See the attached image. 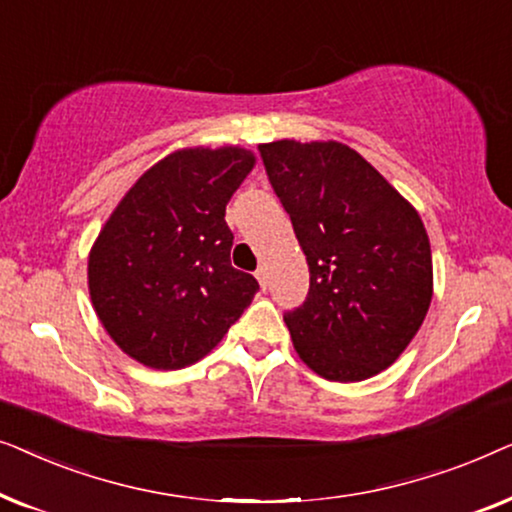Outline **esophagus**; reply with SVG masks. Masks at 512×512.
I'll return each mask as SVG.
<instances>
[{"label": "esophagus", "instance_id": "1", "mask_svg": "<svg viewBox=\"0 0 512 512\" xmlns=\"http://www.w3.org/2000/svg\"><path fill=\"white\" fill-rule=\"evenodd\" d=\"M256 279H258V284H261L263 291L268 289V284H270L268 279H270V277H268V268H265V265H261V268L256 270Z\"/></svg>", "mask_w": 512, "mask_h": 512}]
</instances>
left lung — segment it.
<instances>
[{"label": "left lung", "mask_w": 512, "mask_h": 512, "mask_svg": "<svg viewBox=\"0 0 512 512\" xmlns=\"http://www.w3.org/2000/svg\"><path fill=\"white\" fill-rule=\"evenodd\" d=\"M258 151L310 265L305 303L284 314L298 356L335 382L382 373L417 335L433 296L417 209L340 142L282 139Z\"/></svg>", "instance_id": "obj_1"}]
</instances>
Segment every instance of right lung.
<instances>
[{
	"instance_id": "right-lung-1",
	"label": "right lung",
	"mask_w": 512,
	"mask_h": 512,
	"mask_svg": "<svg viewBox=\"0 0 512 512\" xmlns=\"http://www.w3.org/2000/svg\"><path fill=\"white\" fill-rule=\"evenodd\" d=\"M240 146L181 149L125 193L88 256L90 300L111 340L158 370L200 361L258 282L230 265L226 205L254 170Z\"/></svg>"
}]
</instances>
